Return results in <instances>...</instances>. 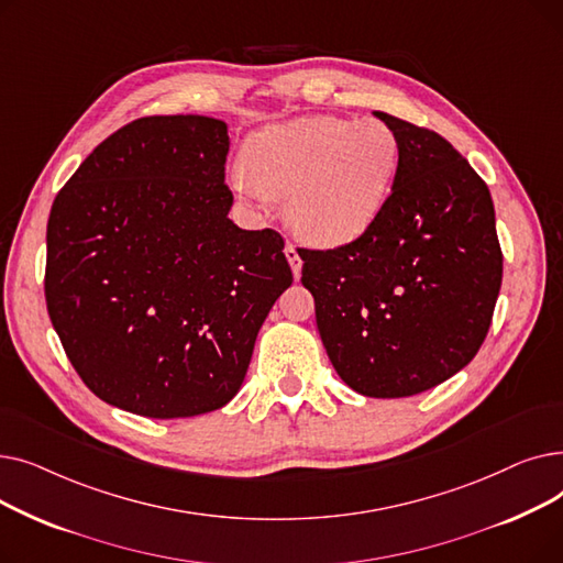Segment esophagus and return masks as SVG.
Segmentation results:
<instances>
[{
	"label": "esophagus",
	"instance_id": "esophagus-1",
	"mask_svg": "<svg viewBox=\"0 0 563 563\" xmlns=\"http://www.w3.org/2000/svg\"><path fill=\"white\" fill-rule=\"evenodd\" d=\"M285 255H287V262H289V266H291V272H294V278H299L301 276V255H299V251H297V246L294 244H287L285 246Z\"/></svg>",
	"mask_w": 563,
	"mask_h": 563
}]
</instances>
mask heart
Here are the masks:
<instances>
[{
  "instance_id": "heart-1",
  "label": "heart",
  "mask_w": 563,
  "mask_h": 563,
  "mask_svg": "<svg viewBox=\"0 0 563 563\" xmlns=\"http://www.w3.org/2000/svg\"><path fill=\"white\" fill-rule=\"evenodd\" d=\"M399 162V136L378 118L310 115L255 132L244 145L246 170H234L230 187L246 202L285 200V223L299 240L335 249L374 225Z\"/></svg>"
}]
</instances>
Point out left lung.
<instances>
[{"label":"left lung","instance_id":"8db88e82","mask_svg":"<svg viewBox=\"0 0 563 563\" xmlns=\"http://www.w3.org/2000/svg\"><path fill=\"white\" fill-rule=\"evenodd\" d=\"M401 143L399 173L374 225L331 251L303 249L317 329L351 390L424 393L486 340L501 249L486 183L440 134L374 111Z\"/></svg>","mask_w":563,"mask_h":563}]
</instances>
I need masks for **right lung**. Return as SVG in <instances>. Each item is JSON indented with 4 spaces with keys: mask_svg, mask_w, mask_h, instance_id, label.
<instances>
[{
    "mask_svg": "<svg viewBox=\"0 0 563 563\" xmlns=\"http://www.w3.org/2000/svg\"><path fill=\"white\" fill-rule=\"evenodd\" d=\"M228 147L217 118H139L54 198L52 327L86 388L134 416L175 420L225 406L291 285L283 236L228 219Z\"/></svg>",
    "mask_w": 563,
    "mask_h": 563,
    "instance_id": "add662e5",
    "label": "right lung"
}]
</instances>
